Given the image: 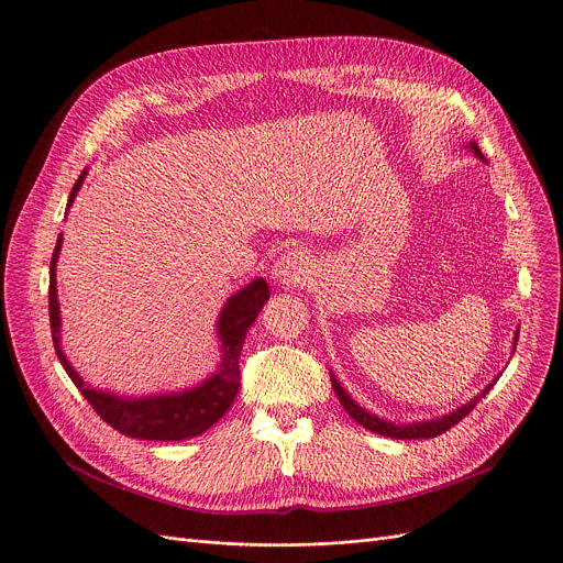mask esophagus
<instances>
[{
  "mask_svg": "<svg viewBox=\"0 0 563 563\" xmlns=\"http://www.w3.org/2000/svg\"><path fill=\"white\" fill-rule=\"evenodd\" d=\"M274 280L285 287V289H294V287H302L309 280V261L300 250H289L285 254H280L274 263Z\"/></svg>",
  "mask_w": 563,
  "mask_h": 563,
  "instance_id": "1",
  "label": "esophagus"
}]
</instances>
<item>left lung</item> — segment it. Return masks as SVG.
Returning <instances> with one entry per match:
<instances>
[{
  "label": "left lung",
  "instance_id": "1",
  "mask_svg": "<svg viewBox=\"0 0 563 563\" xmlns=\"http://www.w3.org/2000/svg\"><path fill=\"white\" fill-rule=\"evenodd\" d=\"M464 147H468L479 161H486L475 141H468ZM517 338H519V329H517L515 335H512V353H515V346H517ZM512 353H510V355H512ZM329 376H331V385H333V391H335V396H338L342 409H344L360 427H364L366 431H373V433L385 435V438H394V440H429V438H438V435L446 433V431H449L451 427H455L462 418H466V416L475 409V405L497 385L501 373H497V376H495L475 398H471L466 405L453 409L451 413L440 416V418H431V420H422V422H409V424H405V422L398 424V422L385 420V418H380V416H376V413L366 411L360 402H355V400L349 396V391L340 385V380L335 378L333 371H329Z\"/></svg>",
  "mask_w": 563,
  "mask_h": 563
}]
</instances>
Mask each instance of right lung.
<instances>
[{
    "label": "right lung",
    "mask_w": 563,
    "mask_h": 563,
    "mask_svg": "<svg viewBox=\"0 0 563 563\" xmlns=\"http://www.w3.org/2000/svg\"><path fill=\"white\" fill-rule=\"evenodd\" d=\"M88 176V169L75 180L66 214L70 212L81 185ZM64 234H59L53 261H51V289H48V311H51V331L55 351L59 355L62 366L66 368L68 378L81 391V396L90 402V407L108 422L114 431L136 440H156V442H180L197 435H203L212 424H217L225 411L232 407L239 389H241V351L245 344V335L254 320L258 318L263 305L269 300V287L265 278H256L236 294L228 298L217 318V338L221 360L210 376L192 387L178 391H156L147 396H121L108 389H97L88 385L62 346V311L57 296V261L62 254Z\"/></svg>",
    "instance_id": "obj_1"
}]
</instances>
